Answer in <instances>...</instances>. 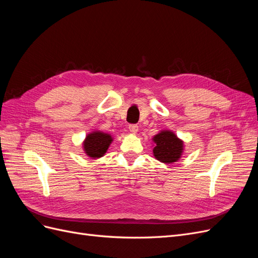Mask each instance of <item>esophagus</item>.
I'll list each match as a JSON object with an SVG mask.
<instances>
[{
	"instance_id": "34e87169",
	"label": "esophagus",
	"mask_w": 258,
	"mask_h": 258,
	"mask_svg": "<svg viewBox=\"0 0 258 258\" xmlns=\"http://www.w3.org/2000/svg\"><path fill=\"white\" fill-rule=\"evenodd\" d=\"M129 131L131 132V134H137L138 130H139V127L137 126V124H129Z\"/></svg>"
}]
</instances>
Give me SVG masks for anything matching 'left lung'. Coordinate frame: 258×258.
Segmentation results:
<instances>
[{
	"instance_id": "left-lung-1",
	"label": "left lung",
	"mask_w": 258,
	"mask_h": 258,
	"mask_svg": "<svg viewBox=\"0 0 258 258\" xmlns=\"http://www.w3.org/2000/svg\"><path fill=\"white\" fill-rule=\"evenodd\" d=\"M155 158L163 163H172L181 158L184 143L172 131L162 130L153 138Z\"/></svg>"
}]
</instances>
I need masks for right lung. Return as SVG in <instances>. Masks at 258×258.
<instances>
[{"label": "right lung", "mask_w": 258, "mask_h": 258, "mask_svg": "<svg viewBox=\"0 0 258 258\" xmlns=\"http://www.w3.org/2000/svg\"><path fill=\"white\" fill-rule=\"evenodd\" d=\"M113 141L111 135L101 131H93L86 137L83 143L86 155L91 158H100L106 153Z\"/></svg>", "instance_id": "right-lung-1"}]
</instances>
